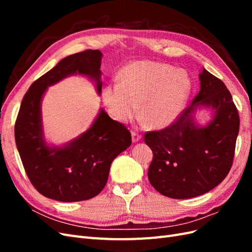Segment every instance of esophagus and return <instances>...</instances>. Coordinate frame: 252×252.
Returning a JSON list of instances; mask_svg holds the SVG:
<instances>
[{"instance_id":"1","label":"esophagus","mask_w":252,"mask_h":252,"mask_svg":"<svg viewBox=\"0 0 252 252\" xmlns=\"http://www.w3.org/2000/svg\"><path fill=\"white\" fill-rule=\"evenodd\" d=\"M131 138H132V142L136 143L142 139V135L139 134L136 131H131Z\"/></svg>"}]
</instances>
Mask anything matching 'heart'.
Instances as JSON below:
<instances>
[{"mask_svg":"<svg viewBox=\"0 0 252 252\" xmlns=\"http://www.w3.org/2000/svg\"><path fill=\"white\" fill-rule=\"evenodd\" d=\"M192 81L187 71L173 66L136 61L120 72L119 83L103 89L104 104L113 119L127 123L139 113L157 129L171 125L189 100Z\"/></svg>","mask_w":252,"mask_h":252,"instance_id":"1","label":"heart"}]
</instances>
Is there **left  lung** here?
<instances>
[{
  "label": "left lung",
  "mask_w": 252,
  "mask_h": 252,
  "mask_svg": "<svg viewBox=\"0 0 252 252\" xmlns=\"http://www.w3.org/2000/svg\"><path fill=\"white\" fill-rule=\"evenodd\" d=\"M200 93L173 125L145 134L154 152L148 169L150 184L171 199H191L210 191L229 172L240 119L225 84L203 68ZM209 110L211 120L200 125L195 114Z\"/></svg>",
  "instance_id": "1"
}]
</instances>
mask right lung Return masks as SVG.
I'll use <instances>...</instances> for the list:
<instances>
[{
  "mask_svg": "<svg viewBox=\"0 0 252 252\" xmlns=\"http://www.w3.org/2000/svg\"><path fill=\"white\" fill-rule=\"evenodd\" d=\"M100 50L68 56L29 87L14 126L17 148L27 177L44 196L61 202L89 200L108 180L111 163L131 145L126 127L102 107L86 131L64 144L46 141L42 101L48 87L71 75H83L102 93Z\"/></svg>",
  "mask_w": 252,
  "mask_h": 252,
  "instance_id": "obj_1",
  "label": "right lung"
}]
</instances>
